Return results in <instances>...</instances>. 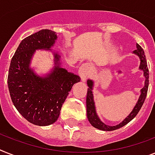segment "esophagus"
<instances>
[{"label": "esophagus", "mask_w": 155, "mask_h": 155, "mask_svg": "<svg viewBox=\"0 0 155 155\" xmlns=\"http://www.w3.org/2000/svg\"><path fill=\"white\" fill-rule=\"evenodd\" d=\"M90 71H91V66L89 64L85 63L83 64L82 66H81L80 69H79V75H80L81 78L83 81L87 80V78H89V75L90 74Z\"/></svg>", "instance_id": "obj_1"}]
</instances>
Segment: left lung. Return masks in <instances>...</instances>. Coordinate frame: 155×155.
Masks as SVG:
<instances>
[{"mask_svg": "<svg viewBox=\"0 0 155 155\" xmlns=\"http://www.w3.org/2000/svg\"><path fill=\"white\" fill-rule=\"evenodd\" d=\"M137 49L134 51V53L135 54H137L139 57L141 62H140V66H139V69L142 70L144 73V76L146 78L145 85L144 87L141 89V95L139 97V101H138L136 105L135 106L134 109L132 110V112L130 113L127 117L124 120L120 123V124L116 125V126H108V125L104 124L103 122L101 121L98 116L97 115L95 109V104H94V101H93V81L88 80L87 81V85L89 86L88 91H87V97H86V107H87V117L89 120V123L93 125L96 128L102 130V131H114L116 129L120 128L124 125H126L127 123H129L131 120L135 118L136 115L138 114V112H139V110L141 109L142 106L143 104L145 99L147 97V94L148 91V86H149V70L147 67V60H146V56L144 54V51L141 47V46L139 45L137 43Z\"/></svg>", "mask_w": 155, "mask_h": 155, "instance_id": "8db88e82", "label": "left lung"}]
</instances>
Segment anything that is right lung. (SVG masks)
<instances>
[{"mask_svg":"<svg viewBox=\"0 0 155 155\" xmlns=\"http://www.w3.org/2000/svg\"><path fill=\"white\" fill-rule=\"evenodd\" d=\"M56 39V33L48 29L26 37L14 54L8 70V86L12 101L27 120L38 126H47L57 120L72 86L81 81L78 75L60 67V56L57 54V66L46 78L36 76L29 68L35 51L50 50Z\"/></svg>","mask_w":155,"mask_h":155,"instance_id":"1","label":"right lung"}]
</instances>
